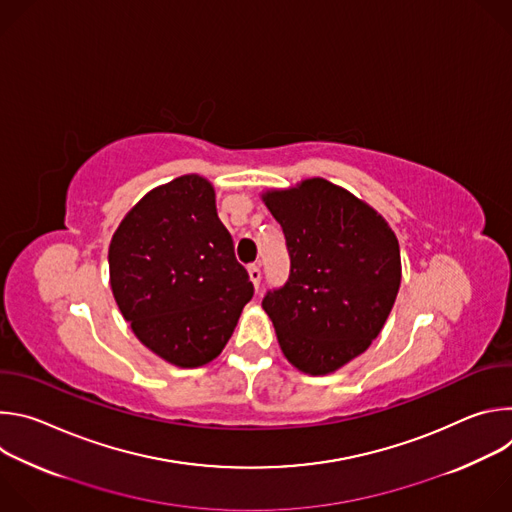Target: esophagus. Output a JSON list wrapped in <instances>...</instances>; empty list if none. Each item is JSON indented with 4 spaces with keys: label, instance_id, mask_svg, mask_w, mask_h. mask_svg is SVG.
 I'll return each instance as SVG.
<instances>
[{
    "label": "esophagus",
    "instance_id": "1",
    "mask_svg": "<svg viewBox=\"0 0 512 512\" xmlns=\"http://www.w3.org/2000/svg\"><path fill=\"white\" fill-rule=\"evenodd\" d=\"M247 271H249V277H251L253 285L259 289V283H261V267L253 263V265H249V267H247Z\"/></svg>",
    "mask_w": 512,
    "mask_h": 512
}]
</instances>
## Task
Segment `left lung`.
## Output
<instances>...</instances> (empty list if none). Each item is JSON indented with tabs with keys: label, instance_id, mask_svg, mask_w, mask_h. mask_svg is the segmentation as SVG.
Listing matches in <instances>:
<instances>
[{
	"label": "left lung",
	"instance_id": "obj_1",
	"mask_svg": "<svg viewBox=\"0 0 512 512\" xmlns=\"http://www.w3.org/2000/svg\"><path fill=\"white\" fill-rule=\"evenodd\" d=\"M281 225L289 277L261 302L287 360L326 375L379 336L401 283L395 233L371 206L314 178L265 194Z\"/></svg>",
	"mask_w": 512,
	"mask_h": 512
}]
</instances>
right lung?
I'll list each match as a JSON object with an SVG mask.
<instances>
[{"label": "right lung", "instance_id": "add662e5", "mask_svg": "<svg viewBox=\"0 0 512 512\" xmlns=\"http://www.w3.org/2000/svg\"><path fill=\"white\" fill-rule=\"evenodd\" d=\"M109 271L135 336L178 367L221 354L255 291L200 176L176 178L135 204L111 239Z\"/></svg>", "mask_w": 512, "mask_h": 512}]
</instances>
